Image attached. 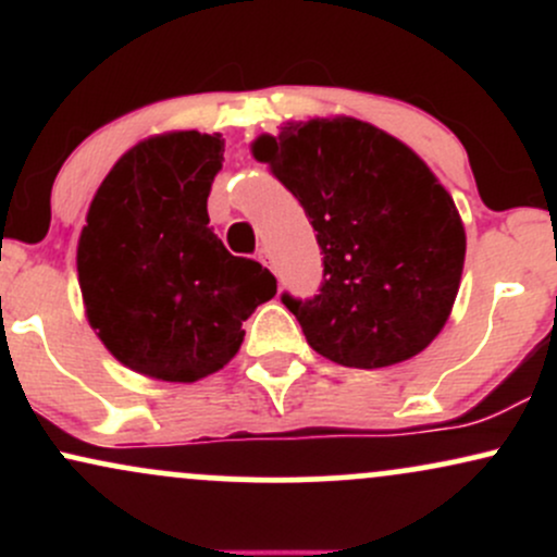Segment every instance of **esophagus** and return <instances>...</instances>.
<instances>
[{"instance_id": "1", "label": "esophagus", "mask_w": 557, "mask_h": 557, "mask_svg": "<svg viewBox=\"0 0 557 557\" xmlns=\"http://www.w3.org/2000/svg\"><path fill=\"white\" fill-rule=\"evenodd\" d=\"M259 261H261V264H264V267H270V270L274 272V261H272V253L267 251V248H261V251H259Z\"/></svg>"}]
</instances>
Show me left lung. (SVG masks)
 Instances as JSON below:
<instances>
[{
    "instance_id": "left-lung-1",
    "label": "left lung",
    "mask_w": 557,
    "mask_h": 557,
    "mask_svg": "<svg viewBox=\"0 0 557 557\" xmlns=\"http://www.w3.org/2000/svg\"><path fill=\"white\" fill-rule=\"evenodd\" d=\"M253 157L317 230L319 293H283L311 348L354 369L421 354L450 317L466 257L463 222L432 170L354 117L287 123L253 140Z\"/></svg>"
}]
</instances>
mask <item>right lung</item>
Masks as SVG:
<instances>
[{
	"label": "right lung",
	"instance_id": "right-lung-1",
	"mask_svg": "<svg viewBox=\"0 0 557 557\" xmlns=\"http://www.w3.org/2000/svg\"><path fill=\"white\" fill-rule=\"evenodd\" d=\"M220 133L140 140L104 177L78 240L86 314L133 372L196 382L238 354L243 322L277 293L253 259L233 257L209 227L222 168Z\"/></svg>",
	"mask_w": 557,
	"mask_h": 557
}]
</instances>
